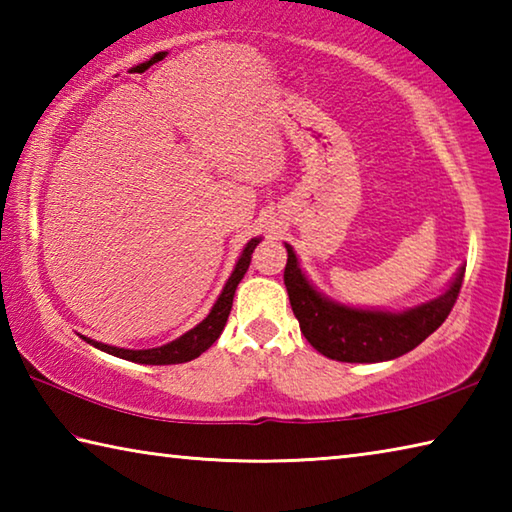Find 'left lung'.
<instances>
[{"instance_id": "obj_1", "label": "left lung", "mask_w": 512, "mask_h": 512, "mask_svg": "<svg viewBox=\"0 0 512 512\" xmlns=\"http://www.w3.org/2000/svg\"><path fill=\"white\" fill-rule=\"evenodd\" d=\"M284 284L300 332L327 359L345 363H379L402 357L445 323L461 291L465 264L458 268L447 289L433 300L402 311L363 309L336 302L318 291L300 268L289 244Z\"/></svg>"}]
</instances>
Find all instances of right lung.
Returning a JSON list of instances; mask_svg holds the SVG:
<instances>
[{"label":"right lung","mask_w":512,"mask_h":512,"mask_svg":"<svg viewBox=\"0 0 512 512\" xmlns=\"http://www.w3.org/2000/svg\"><path fill=\"white\" fill-rule=\"evenodd\" d=\"M259 241H262V237H253L244 246V250H241L237 264H235V268H232V273L228 277V282H225L223 291L219 293V298H216V302L212 305L210 314H207L196 327L189 329V332L178 336V339L158 345V348H149V350L117 348V345L94 341V339H88V336H81V339L85 343L94 345V348L101 352L112 354V357L133 361V363H146V366H171V363H185V361L201 357V354L210 348L216 339H219L225 323H228L232 300H235V291L239 287L241 277H244L248 271L250 257H253V250L257 248Z\"/></svg>","instance_id":"1"}]
</instances>
